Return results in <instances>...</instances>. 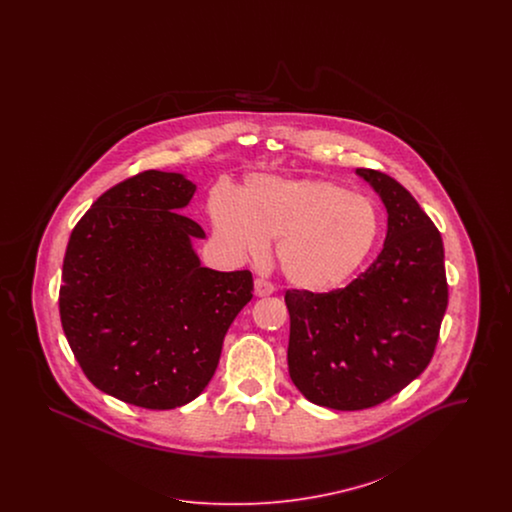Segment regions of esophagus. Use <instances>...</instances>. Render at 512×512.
<instances>
[{
	"instance_id": "34e87169",
	"label": "esophagus",
	"mask_w": 512,
	"mask_h": 512,
	"mask_svg": "<svg viewBox=\"0 0 512 512\" xmlns=\"http://www.w3.org/2000/svg\"><path fill=\"white\" fill-rule=\"evenodd\" d=\"M274 293V288L265 282V280H255V295L257 297H267V295H272Z\"/></svg>"
}]
</instances>
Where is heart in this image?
Segmentation results:
<instances>
[{
	"label": "heart",
	"instance_id": "b5f03b06",
	"mask_svg": "<svg viewBox=\"0 0 512 512\" xmlns=\"http://www.w3.org/2000/svg\"><path fill=\"white\" fill-rule=\"evenodd\" d=\"M219 244L234 257L267 255L276 240L284 278L301 292L340 288L380 238L376 205L318 178L253 174L242 194L219 186L207 203Z\"/></svg>",
	"mask_w": 512,
	"mask_h": 512
}]
</instances>
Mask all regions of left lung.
Returning a JSON list of instances; mask_svg holds the SVG:
<instances>
[{
  "mask_svg": "<svg viewBox=\"0 0 512 512\" xmlns=\"http://www.w3.org/2000/svg\"><path fill=\"white\" fill-rule=\"evenodd\" d=\"M388 213L376 261L343 290L286 292L288 368L311 403L361 411L399 393L430 363L447 309L443 242L413 195L357 169Z\"/></svg>",
  "mask_w": 512,
  "mask_h": 512,
  "instance_id": "left-lung-1",
  "label": "left lung"
}]
</instances>
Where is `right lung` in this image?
I'll return each mask as SVG.
<instances>
[{
    "mask_svg": "<svg viewBox=\"0 0 512 512\" xmlns=\"http://www.w3.org/2000/svg\"><path fill=\"white\" fill-rule=\"evenodd\" d=\"M195 190L180 172L124 180L74 226L63 261L59 313L78 365L142 409H176L207 388L253 297L249 270L201 267L205 232L180 213Z\"/></svg>",
    "mask_w": 512,
    "mask_h": 512,
    "instance_id": "obj_1",
    "label": "right lung"
}]
</instances>
